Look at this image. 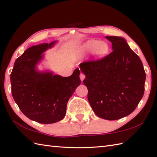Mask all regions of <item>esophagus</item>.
<instances>
[{
	"mask_svg": "<svg viewBox=\"0 0 157 157\" xmlns=\"http://www.w3.org/2000/svg\"><path fill=\"white\" fill-rule=\"evenodd\" d=\"M80 78H81V81H82L85 78V75L83 74V73H82V72L81 73V74H80Z\"/></svg>",
	"mask_w": 157,
	"mask_h": 157,
	"instance_id": "1",
	"label": "esophagus"
}]
</instances>
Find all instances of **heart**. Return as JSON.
<instances>
[{
  "label": "heart",
  "mask_w": 157,
  "mask_h": 157,
  "mask_svg": "<svg viewBox=\"0 0 157 157\" xmlns=\"http://www.w3.org/2000/svg\"><path fill=\"white\" fill-rule=\"evenodd\" d=\"M109 47L108 44L104 41L90 40L83 44L82 52L83 53H89L93 52L94 57L101 58L105 56L109 52Z\"/></svg>",
  "instance_id": "1"
}]
</instances>
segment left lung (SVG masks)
I'll return each mask as SVG.
<instances>
[{"label":"left lung","mask_w":157,"mask_h":157,"mask_svg":"<svg viewBox=\"0 0 157 157\" xmlns=\"http://www.w3.org/2000/svg\"><path fill=\"white\" fill-rule=\"evenodd\" d=\"M111 53L100 60L80 64L85 75L88 100L99 117L116 120L132 113L144 92L146 73L138 56L123 37L106 36Z\"/></svg>","instance_id":"1"}]
</instances>
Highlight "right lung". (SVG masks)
Instances as JSON below:
<instances>
[{
  "instance_id": "obj_1",
  "label": "right lung",
  "mask_w": 157,
  "mask_h": 157,
  "mask_svg": "<svg viewBox=\"0 0 157 157\" xmlns=\"http://www.w3.org/2000/svg\"><path fill=\"white\" fill-rule=\"evenodd\" d=\"M55 43L27 49L16 60L10 74L14 100L25 116L40 124H53L63 119L68 100L81 84L78 68L68 77L36 69L43 52Z\"/></svg>"
}]
</instances>
